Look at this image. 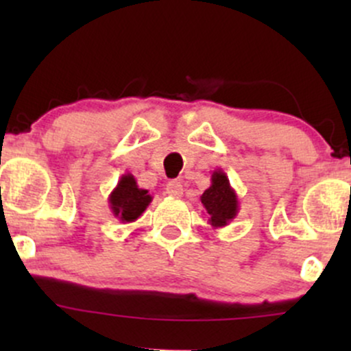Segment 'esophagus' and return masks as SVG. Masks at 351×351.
<instances>
[{"label":"esophagus","instance_id":"34e87169","mask_svg":"<svg viewBox=\"0 0 351 351\" xmlns=\"http://www.w3.org/2000/svg\"><path fill=\"white\" fill-rule=\"evenodd\" d=\"M167 193L170 196H173V198H180V196L183 195V184H181L180 181L173 180L167 184Z\"/></svg>","mask_w":351,"mask_h":351}]
</instances>
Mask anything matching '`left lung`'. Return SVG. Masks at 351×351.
<instances>
[{"label": "left lung", "mask_w": 351, "mask_h": 351, "mask_svg": "<svg viewBox=\"0 0 351 351\" xmlns=\"http://www.w3.org/2000/svg\"><path fill=\"white\" fill-rule=\"evenodd\" d=\"M199 199L208 213V223L215 229L228 226L239 213V201L234 188L229 183L226 173L219 168L213 171L211 186L204 189Z\"/></svg>", "instance_id": "obj_1"}]
</instances>
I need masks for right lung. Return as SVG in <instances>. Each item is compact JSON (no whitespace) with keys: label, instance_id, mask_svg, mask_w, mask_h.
I'll use <instances>...</instances> for the list:
<instances>
[{"label":"right lung","instance_id":"obj_1","mask_svg":"<svg viewBox=\"0 0 351 351\" xmlns=\"http://www.w3.org/2000/svg\"><path fill=\"white\" fill-rule=\"evenodd\" d=\"M152 195L148 189L138 188L136 180L130 173H125L119 180L114 191L108 195V204L112 213L122 223H134L143 215L145 209L152 203Z\"/></svg>","mask_w":351,"mask_h":351}]
</instances>
